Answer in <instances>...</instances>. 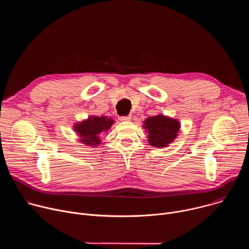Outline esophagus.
<instances>
[{
    "mask_svg": "<svg viewBox=\"0 0 249 249\" xmlns=\"http://www.w3.org/2000/svg\"><path fill=\"white\" fill-rule=\"evenodd\" d=\"M131 115H127V116H120L119 120L120 121H130L131 120Z\"/></svg>",
    "mask_w": 249,
    "mask_h": 249,
    "instance_id": "esophagus-1",
    "label": "esophagus"
}]
</instances>
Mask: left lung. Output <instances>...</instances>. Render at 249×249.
<instances>
[{
	"mask_svg": "<svg viewBox=\"0 0 249 249\" xmlns=\"http://www.w3.org/2000/svg\"><path fill=\"white\" fill-rule=\"evenodd\" d=\"M148 135L149 144L156 148H165L178 135L180 123L178 120L162 114L148 117L143 126Z\"/></svg>",
	"mask_w": 249,
	"mask_h": 249,
	"instance_id": "1",
	"label": "left lung"
}]
</instances>
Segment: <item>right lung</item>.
I'll list each match as a JSON object with an SVG mask.
<instances>
[{
    "label": "right lung",
    "instance_id": "add662e5",
    "mask_svg": "<svg viewBox=\"0 0 249 249\" xmlns=\"http://www.w3.org/2000/svg\"><path fill=\"white\" fill-rule=\"evenodd\" d=\"M114 120L105 116H89L87 120L76 123L75 132L81 137L80 142L88 146H98L101 143L99 135L107 132L113 125Z\"/></svg>",
    "mask_w": 249,
    "mask_h": 249
}]
</instances>
